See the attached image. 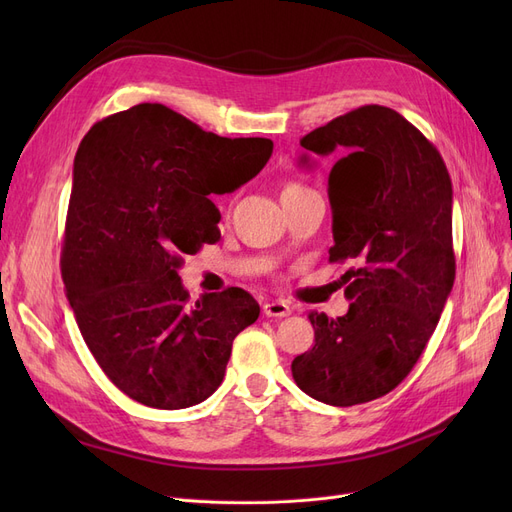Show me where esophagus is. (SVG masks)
I'll list each match as a JSON object with an SVG mask.
<instances>
[{
  "mask_svg": "<svg viewBox=\"0 0 512 512\" xmlns=\"http://www.w3.org/2000/svg\"><path fill=\"white\" fill-rule=\"evenodd\" d=\"M290 311H292L290 305L284 301H270L263 305V313L267 317H286V315H290Z\"/></svg>",
  "mask_w": 512,
  "mask_h": 512,
  "instance_id": "esophagus-1",
  "label": "esophagus"
}]
</instances>
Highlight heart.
I'll list each match as a JSON object with an SVG mask.
<instances>
[{"label": "heart", "instance_id": "obj_1", "mask_svg": "<svg viewBox=\"0 0 512 512\" xmlns=\"http://www.w3.org/2000/svg\"><path fill=\"white\" fill-rule=\"evenodd\" d=\"M286 188H303V186H299V184H290V186H286Z\"/></svg>", "mask_w": 512, "mask_h": 512}]
</instances>
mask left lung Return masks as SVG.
I'll return each instance as SVG.
<instances>
[{"label":"left lung","mask_w":512,"mask_h":512,"mask_svg":"<svg viewBox=\"0 0 512 512\" xmlns=\"http://www.w3.org/2000/svg\"><path fill=\"white\" fill-rule=\"evenodd\" d=\"M301 145L348 151L328 178L330 261L351 259L342 280L353 303L336 319L309 313L315 346L292 361V378L319 402L353 407L405 380L438 326L456 272L452 182L440 151L384 105L338 116Z\"/></svg>","instance_id":"left-lung-1"}]
</instances>
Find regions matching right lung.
<instances>
[{
    "mask_svg": "<svg viewBox=\"0 0 512 512\" xmlns=\"http://www.w3.org/2000/svg\"><path fill=\"white\" fill-rule=\"evenodd\" d=\"M270 139H226L161 103L91 126L74 157L62 278L95 361L128 398L186 409L224 380L234 338L259 317L242 288L188 303L182 255L220 240L209 199L255 178Z\"/></svg>",
    "mask_w": 512,
    "mask_h": 512,
    "instance_id": "1",
    "label": "right lung"
}]
</instances>
